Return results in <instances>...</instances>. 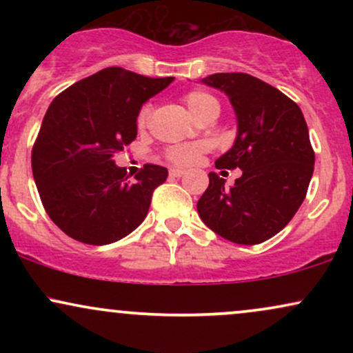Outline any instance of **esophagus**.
<instances>
[{
    "instance_id": "34e87169",
    "label": "esophagus",
    "mask_w": 353,
    "mask_h": 353,
    "mask_svg": "<svg viewBox=\"0 0 353 353\" xmlns=\"http://www.w3.org/2000/svg\"><path fill=\"white\" fill-rule=\"evenodd\" d=\"M185 174L184 169H179V168H171L169 169V176L171 177H182Z\"/></svg>"
}]
</instances>
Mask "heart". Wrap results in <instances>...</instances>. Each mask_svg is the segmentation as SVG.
Returning a JSON list of instances; mask_svg holds the SVG:
<instances>
[{"label":"heart","instance_id":"heart-1","mask_svg":"<svg viewBox=\"0 0 353 353\" xmlns=\"http://www.w3.org/2000/svg\"><path fill=\"white\" fill-rule=\"evenodd\" d=\"M184 103L194 119H199V117L204 114L205 111H209L210 108L219 106L217 99L205 91L188 92V94L184 96ZM148 114H149V104H144V106L139 109V112H137V124L144 125L145 119H148ZM201 149H202L201 145H189V144L174 145V148H171L168 151V157L174 164L188 165L196 161V157L199 156Z\"/></svg>","mask_w":353,"mask_h":353}]
</instances>
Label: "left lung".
Segmentation results:
<instances>
[{
	"label": "left lung",
	"mask_w": 353,
	"mask_h": 353,
	"mask_svg": "<svg viewBox=\"0 0 353 353\" xmlns=\"http://www.w3.org/2000/svg\"><path fill=\"white\" fill-rule=\"evenodd\" d=\"M201 83L224 92L232 104L237 136L216 165L239 168L242 176L225 188L210 172L197 212L234 244H261L281 232L305 199L315 163L307 123L292 99L245 72H217Z\"/></svg>",
	"instance_id": "left-lung-1"
}]
</instances>
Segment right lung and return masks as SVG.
Masks as SVG:
<instances>
[{
  "label": "right lung",
  "instance_id": "add662e5",
  "mask_svg": "<svg viewBox=\"0 0 353 353\" xmlns=\"http://www.w3.org/2000/svg\"><path fill=\"white\" fill-rule=\"evenodd\" d=\"M172 81L106 68L52 99L31 168L44 209L64 234L106 245L131 234L148 216L152 190L168 179V169L145 164L129 181L112 156L136 139L143 104Z\"/></svg>",
  "mask_w": 353,
  "mask_h": 353
}]
</instances>
